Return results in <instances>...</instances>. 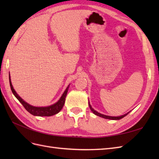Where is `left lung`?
I'll return each instance as SVG.
<instances>
[{
  "instance_id": "left-lung-1",
  "label": "left lung",
  "mask_w": 159,
  "mask_h": 159,
  "mask_svg": "<svg viewBox=\"0 0 159 159\" xmlns=\"http://www.w3.org/2000/svg\"><path fill=\"white\" fill-rule=\"evenodd\" d=\"M89 108H90V109L92 110V112L95 114V115H96V116H100V117H103V118H105V119H109V120H120V119H121V118H123L124 117H125L126 116H127V115L129 113H126V114H125V115H124V116H119V117H112V116H105V115H103V114H101V113H98L96 111H95L94 110L93 108L92 107V106L90 105V104H89Z\"/></svg>"
}]
</instances>
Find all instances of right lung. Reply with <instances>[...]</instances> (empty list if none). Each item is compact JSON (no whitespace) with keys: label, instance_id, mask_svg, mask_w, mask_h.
Returning a JSON list of instances; mask_svg holds the SVG:
<instances>
[{"label":"right lung","instance_id":"right-lung-1","mask_svg":"<svg viewBox=\"0 0 159 159\" xmlns=\"http://www.w3.org/2000/svg\"><path fill=\"white\" fill-rule=\"evenodd\" d=\"M9 84H10V87H11V92L13 93V95H14L16 98L20 101V102L22 104L23 107L25 108V109L29 113L35 116H52L53 115L58 113L59 111L61 110L64 104H65L66 97L69 88V85H68V87H67L66 89L65 90V92H64V93H63L62 96L61 97V98L59 100L58 102H56L55 104H52L51 106L46 107H33L31 105H30V104H29L28 103H26L18 95V93L16 92V91L14 90V89H13V87L12 86L11 79H10V74H9Z\"/></svg>","mask_w":159,"mask_h":159}]
</instances>
